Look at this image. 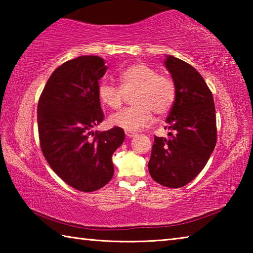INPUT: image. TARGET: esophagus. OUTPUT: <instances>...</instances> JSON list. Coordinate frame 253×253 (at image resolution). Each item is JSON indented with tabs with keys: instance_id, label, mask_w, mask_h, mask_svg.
<instances>
[{
	"instance_id": "1",
	"label": "esophagus",
	"mask_w": 253,
	"mask_h": 253,
	"mask_svg": "<svg viewBox=\"0 0 253 253\" xmlns=\"http://www.w3.org/2000/svg\"><path fill=\"white\" fill-rule=\"evenodd\" d=\"M125 134H126V136L128 137V138H131V137L136 136L135 132H131V131H125Z\"/></svg>"
}]
</instances>
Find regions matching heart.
<instances>
[{
    "label": "heart",
    "instance_id": "heart-1",
    "mask_svg": "<svg viewBox=\"0 0 253 253\" xmlns=\"http://www.w3.org/2000/svg\"><path fill=\"white\" fill-rule=\"evenodd\" d=\"M121 85L102 83L98 89L101 102L111 109H118L127 95L131 96L129 108L111 115L109 124L127 131H137L153 122V113L164 116L175 100V85L166 75L145 63H135L124 69L118 76Z\"/></svg>",
    "mask_w": 253,
    "mask_h": 253
}]
</instances>
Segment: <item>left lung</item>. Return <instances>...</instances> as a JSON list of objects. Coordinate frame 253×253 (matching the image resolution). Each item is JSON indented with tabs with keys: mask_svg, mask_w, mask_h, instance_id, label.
I'll list each match as a JSON object with an SVG mask.
<instances>
[{
	"mask_svg": "<svg viewBox=\"0 0 253 253\" xmlns=\"http://www.w3.org/2000/svg\"><path fill=\"white\" fill-rule=\"evenodd\" d=\"M175 85V100L166 123L169 137H154L148 170L166 187H182L200 174L216 144L212 92L195 68L168 55L164 61Z\"/></svg>",
	"mask_w": 253,
	"mask_h": 253,
	"instance_id": "obj_1",
	"label": "left lung"
}]
</instances>
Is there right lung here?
Returning <instances> with one entry per match:
<instances>
[{"label": "right lung", "instance_id": "right-lung-1", "mask_svg": "<svg viewBox=\"0 0 253 253\" xmlns=\"http://www.w3.org/2000/svg\"><path fill=\"white\" fill-rule=\"evenodd\" d=\"M105 60L80 55L57 68L38 104L40 146L50 168L68 185L83 192L105 186L114 175V152L125 139L119 127L93 131L104 121L99 79Z\"/></svg>", "mask_w": 253, "mask_h": 253}]
</instances>
